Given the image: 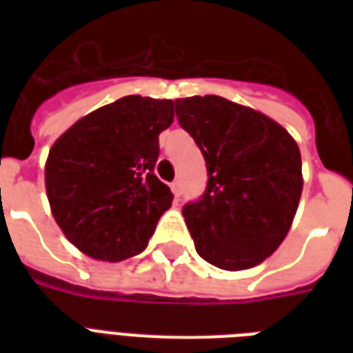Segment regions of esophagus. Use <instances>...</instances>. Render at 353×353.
Segmentation results:
<instances>
[{
    "label": "esophagus",
    "instance_id": "esophagus-1",
    "mask_svg": "<svg viewBox=\"0 0 353 353\" xmlns=\"http://www.w3.org/2000/svg\"><path fill=\"white\" fill-rule=\"evenodd\" d=\"M170 188H172V192H174V196H176V198H179V196H181V181H174L170 185Z\"/></svg>",
    "mask_w": 353,
    "mask_h": 353
}]
</instances>
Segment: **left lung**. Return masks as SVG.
Returning a JSON list of instances; mask_svg holds the SVG:
<instances>
[{
  "label": "left lung",
  "instance_id": "obj_1",
  "mask_svg": "<svg viewBox=\"0 0 353 353\" xmlns=\"http://www.w3.org/2000/svg\"><path fill=\"white\" fill-rule=\"evenodd\" d=\"M177 121L203 152L207 190L183 216L203 260L251 269L284 241L302 194L301 150L268 115L218 95L176 101Z\"/></svg>",
  "mask_w": 353,
  "mask_h": 353
}]
</instances>
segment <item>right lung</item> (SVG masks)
<instances>
[{"instance_id": "obj_1", "label": "right lung", "mask_w": 353, "mask_h": 353, "mask_svg": "<svg viewBox=\"0 0 353 353\" xmlns=\"http://www.w3.org/2000/svg\"><path fill=\"white\" fill-rule=\"evenodd\" d=\"M174 101L130 95L65 130L49 150L46 190L63 236L102 262L143 252L174 194L154 174Z\"/></svg>"}]
</instances>
